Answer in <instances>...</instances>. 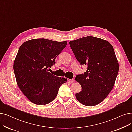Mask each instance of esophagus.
I'll use <instances>...</instances> for the list:
<instances>
[{
  "label": "esophagus",
  "instance_id": "esophagus-1",
  "mask_svg": "<svg viewBox=\"0 0 132 132\" xmlns=\"http://www.w3.org/2000/svg\"><path fill=\"white\" fill-rule=\"evenodd\" d=\"M74 79H68V81H69V82H70V83H73V82H74Z\"/></svg>",
  "mask_w": 132,
  "mask_h": 132
}]
</instances>
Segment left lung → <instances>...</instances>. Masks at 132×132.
<instances>
[{"label": "left lung", "mask_w": 132, "mask_h": 132, "mask_svg": "<svg viewBox=\"0 0 132 132\" xmlns=\"http://www.w3.org/2000/svg\"><path fill=\"white\" fill-rule=\"evenodd\" d=\"M76 58L87 70L76 77L81 90L76 94L82 104L93 106L104 100L112 90L119 66L112 45L99 38L88 36L69 42Z\"/></svg>", "instance_id": "left-lung-1"}]
</instances>
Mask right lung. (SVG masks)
I'll return each instance as SVG.
<instances>
[{
	"label": "right lung",
	"instance_id": "1",
	"mask_svg": "<svg viewBox=\"0 0 132 132\" xmlns=\"http://www.w3.org/2000/svg\"><path fill=\"white\" fill-rule=\"evenodd\" d=\"M67 42L34 39L22 44L14 61L13 70L18 87L34 104H49L56 96L67 79L48 72L55 58L65 48Z\"/></svg>",
	"mask_w": 132,
	"mask_h": 132
}]
</instances>
